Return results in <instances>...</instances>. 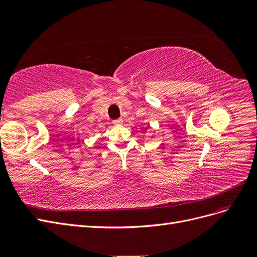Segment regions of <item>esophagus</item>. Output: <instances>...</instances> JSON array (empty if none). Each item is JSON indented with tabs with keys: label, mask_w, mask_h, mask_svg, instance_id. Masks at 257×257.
I'll use <instances>...</instances> for the list:
<instances>
[{
	"label": "esophagus",
	"mask_w": 257,
	"mask_h": 257,
	"mask_svg": "<svg viewBox=\"0 0 257 257\" xmlns=\"http://www.w3.org/2000/svg\"><path fill=\"white\" fill-rule=\"evenodd\" d=\"M122 119H115V120H113L112 121V123L113 124H115V125H119V124H122Z\"/></svg>",
	"instance_id": "esophagus-1"
}]
</instances>
